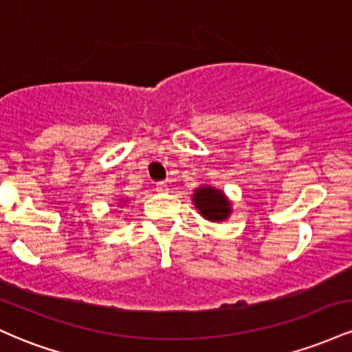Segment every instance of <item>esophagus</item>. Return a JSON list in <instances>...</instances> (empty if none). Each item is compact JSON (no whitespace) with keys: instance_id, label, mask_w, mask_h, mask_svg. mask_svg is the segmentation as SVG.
<instances>
[{"instance_id":"esophagus-1","label":"esophagus","mask_w":352,"mask_h":352,"mask_svg":"<svg viewBox=\"0 0 352 352\" xmlns=\"http://www.w3.org/2000/svg\"><path fill=\"white\" fill-rule=\"evenodd\" d=\"M167 185H165V182H160V184H157V192H167Z\"/></svg>"}]
</instances>
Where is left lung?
I'll use <instances>...</instances> for the list:
<instances>
[{"label": "left lung", "mask_w": 352, "mask_h": 352, "mask_svg": "<svg viewBox=\"0 0 352 352\" xmlns=\"http://www.w3.org/2000/svg\"><path fill=\"white\" fill-rule=\"evenodd\" d=\"M192 201L200 215L213 223L228 220L233 212L232 200L225 195L223 190L212 187V185H200L193 190Z\"/></svg>", "instance_id": "8db88e82"}]
</instances>
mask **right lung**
<instances>
[{"label":"right lung","instance_id":"obj_1","mask_svg":"<svg viewBox=\"0 0 352 352\" xmlns=\"http://www.w3.org/2000/svg\"><path fill=\"white\" fill-rule=\"evenodd\" d=\"M124 204H127V200H124ZM124 204H120V205H124Z\"/></svg>","mask_w":352,"mask_h":352}]
</instances>
